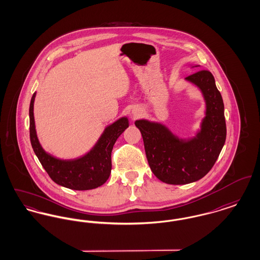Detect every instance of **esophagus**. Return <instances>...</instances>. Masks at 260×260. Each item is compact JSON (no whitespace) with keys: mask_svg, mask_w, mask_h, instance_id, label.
I'll return each mask as SVG.
<instances>
[{"mask_svg":"<svg viewBox=\"0 0 260 260\" xmlns=\"http://www.w3.org/2000/svg\"><path fill=\"white\" fill-rule=\"evenodd\" d=\"M135 115H138V113H135Z\"/></svg>","mask_w":260,"mask_h":260,"instance_id":"esophagus-1","label":"esophagus"}]
</instances>
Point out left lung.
<instances>
[{"label": "left lung", "instance_id": "obj_1", "mask_svg": "<svg viewBox=\"0 0 260 260\" xmlns=\"http://www.w3.org/2000/svg\"><path fill=\"white\" fill-rule=\"evenodd\" d=\"M185 80L198 87L206 102L196 136L180 138L165 124L145 119L135 123L142 135L151 171L162 182L173 185L203 178L215 164L226 139L222 96L212 74L201 70Z\"/></svg>", "mask_w": 260, "mask_h": 260}]
</instances>
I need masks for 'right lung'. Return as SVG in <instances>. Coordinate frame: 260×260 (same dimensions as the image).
I'll use <instances>...</instances> for the list:
<instances>
[{"instance_id": "add662e5", "label": "right lung", "mask_w": 260, "mask_h": 260, "mask_svg": "<svg viewBox=\"0 0 260 260\" xmlns=\"http://www.w3.org/2000/svg\"><path fill=\"white\" fill-rule=\"evenodd\" d=\"M34 92L29 108L31 145L43 168L58 185L72 190H90L104 184L110 176L113 146L128 127V119L122 117L105 127L103 134L92 148L80 158L73 160L58 159L47 153L38 139L34 119Z\"/></svg>"}]
</instances>
